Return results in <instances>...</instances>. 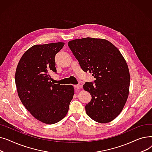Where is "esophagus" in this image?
Masks as SVG:
<instances>
[{
    "label": "esophagus",
    "instance_id": "esophagus-1",
    "mask_svg": "<svg viewBox=\"0 0 152 152\" xmlns=\"http://www.w3.org/2000/svg\"><path fill=\"white\" fill-rule=\"evenodd\" d=\"M74 87H75L76 90H77V89H79L81 88L82 86H81V85H75V86H74Z\"/></svg>",
    "mask_w": 152,
    "mask_h": 152
}]
</instances>
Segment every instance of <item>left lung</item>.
Listing matches in <instances>:
<instances>
[{
  "mask_svg": "<svg viewBox=\"0 0 152 152\" xmlns=\"http://www.w3.org/2000/svg\"><path fill=\"white\" fill-rule=\"evenodd\" d=\"M68 45L82 69L89 71L95 78L83 86L92 97L85 107L87 115L100 123L113 120L125 105L130 84L128 66L121 52L102 39H77Z\"/></svg>",
  "mask_w": 152,
  "mask_h": 152,
  "instance_id": "obj_1",
  "label": "left lung"
}]
</instances>
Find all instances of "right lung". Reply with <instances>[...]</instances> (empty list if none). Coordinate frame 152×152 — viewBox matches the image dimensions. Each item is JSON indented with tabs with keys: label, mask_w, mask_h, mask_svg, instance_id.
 I'll return each instance as SVG.
<instances>
[{
	"label": "right lung",
	"mask_w": 152,
	"mask_h": 152,
	"mask_svg": "<svg viewBox=\"0 0 152 152\" xmlns=\"http://www.w3.org/2000/svg\"><path fill=\"white\" fill-rule=\"evenodd\" d=\"M63 42L35 45L21 57L16 70L15 84L23 105L37 120L48 124L66 116L75 93L71 85L51 82L57 73L55 56Z\"/></svg>",
	"instance_id": "add662e5"
}]
</instances>
